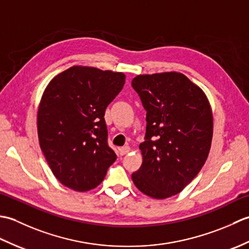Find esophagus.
Instances as JSON below:
<instances>
[{"label":"esophagus","instance_id":"1","mask_svg":"<svg viewBox=\"0 0 249 249\" xmlns=\"http://www.w3.org/2000/svg\"><path fill=\"white\" fill-rule=\"evenodd\" d=\"M129 151H130V147L127 146V145L122 146V147H120V149H119V153H120L121 156L126 155V154H127V153H129Z\"/></svg>","mask_w":249,"mask_h":249}]
</instances>
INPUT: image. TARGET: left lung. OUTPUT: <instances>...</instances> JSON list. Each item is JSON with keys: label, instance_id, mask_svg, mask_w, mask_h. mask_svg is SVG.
Here are the masks:
<instances>
[{"label": "left lung", "instance_id": "left-lung-1", "mask_svg": "<svg viewBox=\"0 0 249 249\" xmlns=\"http://www.w3.org/2000/svg\"><path fill=\"white\" fill-rule=\"evenodd\" d=\"M131 87L146 111L143 161L131 174L140 192L155 199L178 194L208 158L213 115L199 87L179 72L137 76Z\"/></svg>", "mask_w": 249, "mask_h": 249}]
</instances>
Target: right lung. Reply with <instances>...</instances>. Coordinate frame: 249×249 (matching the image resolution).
<instances>
[{
  "mask_svg": "<svg viewBox=\"0 0 249 249\" xmlns=\"http://www.w3.org/2000/svg\"><path fill=\"white\" fill-rule=\"evenodd\" d=\"M125 83L122 72L72 66L46 88L37 113L40 149L64 186L88 192L116 160L105 111Z\"/></svg>",
  "mask_w": 249,
  "mask_h": 249,
  "instance_id": "obj_1",
  "label": "right lung"
}]
</instances>
